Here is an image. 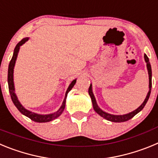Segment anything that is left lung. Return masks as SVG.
<instances>
[{"label":"left lung","instance_id":"obj_1","mask_svg":"<svg viewBox=\"0 0 158 158\" xmlns=\"http://www.w3.org/2000/svg\"><path fill=\"white\" fill-rule=\"evenodd\" d=\"M145 58V61L146 62V66H147V69H148V73H149V88H150V90H149V93H148L147 96H146V99H145L144 102L142 103V105L139 107V108H137L136 110H135L132 112L129 113V114H126V115H111V114H109V113H107L105 111H104L103 110H101L100 107H98L97 104H96V99L94 97V95H93V91H92V85L89 86V94L90 96L92 99V102H93V108L96 111V113H98L99 115L100 116L104 117V118L107 119V120L111 121V122H115V123H121V122H126V121L129 120L131 119V118H133L136 114L139 112L140 111H142L143 109V107H145L146 105V102L148 101L149 100V97L150 96V92H151V87H152V70H151V65H150V60H149V58L147 57L146 54L144 55Z\"/></svg>","mask_w":158,"mask_h":158}]
</instances>
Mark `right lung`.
Instances as JSON below:
<instances>
[{"label": "right lung", "instance_id": "right-lung-1", "mask_svg": "<svg viewBox=\"0 0 158 158\" xmlns=\"http://www.w3.org/2000/svg\"><path fill=\"white\" fill-rule=\"evenodd\" d=\"M28 40V38H24L20 42L17 43V45L15 47V50H14L13 53V56H12V59L10 61V63H9V65H8V90H9V93H10L11 98H12V102H13L14 105L17 107V109L19 110L20 112L23 114V115H26L27 117H28L29 118H31V120L35 121V122L37 123H47L50 122V121L53 120L54 118H58L62 112H63L64 109H65V99H66V96L68 93L70 91L72 88L73 87V85L76 83V80H73L71 84L69 85V88L67 89L66 93H65V99L63 100V103H62V107H60L59 110L56 112L53 113V114H50V115H39V114H35L34 112H31V111H28V110L25 109L24 107L21 105V104L19 103V100H17V97H16V94L14 93V84H13V69H14V65H15V63H16V58H17V54L18 52H19V47L21 45H23V43L26 41Z\"/></svg>", "mask_w": 158, "mask_h": 158}]
</instances>
